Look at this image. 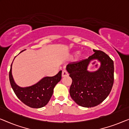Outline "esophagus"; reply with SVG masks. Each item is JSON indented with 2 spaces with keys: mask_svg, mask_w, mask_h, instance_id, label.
Wrapping results in <instances>:
<instances>
[{
  "mask_svg": "<svg viewBox=\"0 0 129 129\" xmlns=\"http://www.w3.org/2000/svg\"><path fill=\"white\" fill-rule=\"evenodd\" d=\"M69 75L68 74V72L66 71V70H63L62 71V73H61V76H62V77H65V76H68Z\"/></svg>",
  "mask_w": 129,
  "mask_h": 129,
  "instance_id": "esophagus-1",
  "label": "esophagus"
}]
</instances>
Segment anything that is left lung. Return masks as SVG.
Masks as SVG:
<instances>
[{
	"mask_svg": "<svg viewBox=\"0 0 129 129\" xmlns=\"http://www.w3.org/2000/svg\"><path fill=\"white\" fill-rule=\"evenodd\" d=\"M87 59L70 63L66 69L72 79L69 93L72 99L80 106L91 107L103 102L110 94L114 83V63L101 50ZM98 59L101 62L99 70L94 72L87 70L90 61Z\"/></svg>",
	"mask_w": 129,
	"mask_h": 129,
	"instance_id": "left-lung-1",
	"label": "left lung"
}]
</instances>
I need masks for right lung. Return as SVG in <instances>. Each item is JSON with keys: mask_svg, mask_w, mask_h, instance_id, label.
<instances>
[{"mask_svg": "<svg viewBox=\"0 0 129 129\" xmlns=\"http://www.w3.org/2000/svg\"><path fill=\"white\" fill-rule=\"evenodd\" d=\"M61 79L60 70L56 75L44 77L34 85L20 87L13 80L12 75V64L9 71L10 85L15 94L24 104L32 108H40L48 103L53 93L54 87Z\"/></svg>", "mask_w": 129, "mask_h": 129, "instance_id": "obj_1", "label": "right lung"}]
</instances>
